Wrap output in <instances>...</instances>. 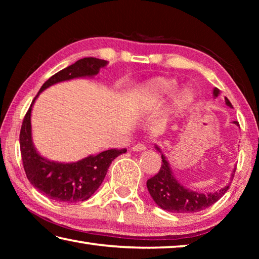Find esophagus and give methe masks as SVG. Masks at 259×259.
Returning <instances> with one entry per match:
<instances>
[{"label": "esophagus", "instance_id": "34e87169", "mask_svg": "<svg viewBox=\"0 0 259 259\" xmlns=\"http://www.w3.org/2000/svg\"><path fill=\"white\" fill-rule=\"evenodd\" d=\"M146 148V145L144 143H138V144H136V145H134V147H133V150L134 151H144Z\"/></svg>", "mask_w": 259, "mask_h": 259}]
</instances>
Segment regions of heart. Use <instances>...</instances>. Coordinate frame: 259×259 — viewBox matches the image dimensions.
Listing matches in <instances>:
<instances>
[{
  "label": "heart",
  "instance_id": "heart-1",
  "mask_svg": "<svg viewBox=\"0 0 259 259\" xmlns=\"http://www.w3.org/2000/svg\"><path fill=\"white\" fill-rule=\"evenodd\" d=\"M174 89V84L168 80H164V78H159V80H155L152 82L150 87H148V90H150L151 97L153 99H161L163 98L164 96L169 95ZM188 94L187 91L182 95V97H187Z\"/></svg>",
  "mask_w": 259,
  "mask_h": 259
}]
</instances>
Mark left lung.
Returning <instances> with one entry per match:
<instances>
[{
  "label": "left lung",
  "mask_w": 259,
  "mask_h": 259,
  "mask_svg": "<svg viewBox=\"0 0 259 259\" xmlns=\"http://www.w3.org/2000/svg\"><path fill=\"white\" fill-rule=\"evenodd\" d=\"M213 95L214 97H217L219 95V89H217V88L213 89ZM225 103L227 106L232 107L231 102L226 97ZM234 123L239 124L236 121H234ZM156 148L160 151L159 147L156 146ZM161 157L162 163L159 172H157L155 176L148 179L146 184L148 192H150L153 200L155 201V203L163 210H166V211L177 213H190L201 211V210L216 203L230 188V186L227 185L224 188H222V190H219L218 192L210 193L208 195L187 190L186 187L181 185V184L176 181V178L174 177L171 170H170L168 161L165 160L164 155L161 154ZM233 172L235 174V171Z\"/></svg>",
  "instance_id": "left-lung-1"
}]
</instances>
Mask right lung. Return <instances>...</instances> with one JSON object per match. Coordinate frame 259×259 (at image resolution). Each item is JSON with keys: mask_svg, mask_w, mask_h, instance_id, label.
<instances>
[{"mask_svg": "<svg viewBox=\"0 0 259 259\" xmlns=\"http://www.w3.org/2000/svg\"><path fill=\"white\" fill-rule=\"evenodd\" d=\"M106 64V60L94 57L77 60L46 81L38 94L55 83L74 77L96 75ZM38 94L25 114L19 135L20 153L26 176L35 188L58 202L74 203L85 201L102 185L112 161L126 150L112 148L74 163H58L40 156L34 148L30 131V112Z\"/></svg>", "mask_w": 259, "mask_h": 259, "instance_id": "1", "label": "right lung"}]
</instances>
